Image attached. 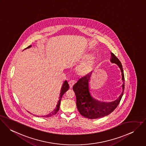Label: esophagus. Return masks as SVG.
Wrapping results in <instances>:
<instances>
[{
	"mask_svg": "<svg viewBox=\"0 0 146 146\" xmlns=\"http://www.w3.org/2000/svg\"><path fill=\"white\" fill-rule=\"evenodd\" d=\"M68 83H69V87L72 88L74 86V84L76 83V81L74 80H71V81L69 82Z\"/></svg>",
	"mask_w": 146,
	"mask_h": 146,
	"instance_id": "esophagus-1",
	"label": "esophagus"
}]
</instances>
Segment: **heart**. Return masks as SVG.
<instances>
[{
	"label": "heart",
	"instance_id": "b5f03b06",
	"mask_svg": "<svg viewBox=\"0 0 146 146\" xmlns=\"http://www.w3.org/2000/svg\"><path fill=\"white\" fill-rule=\"evenodd\" d=\"M95 61V57L93 55H90L77 67L76 69L77 74L81 76H84L89 73L93 68Z\"/></svg>",
	"mask_w": 146,
	"mask_h": 146
}]
</instances>
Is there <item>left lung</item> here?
I'll return each instance as SVG.
<instances>
[{
    "instance_id": "8db88e82",
    "label": "left lung",
    "mask_w": 146,
    "mask_h": 146,
    "mask_svg": "<svg viewBox=\"0 0 146 146\" xmlns=\"http://www.w3.org/2000/svg\"><path fill=\"white\" fill-rule=\"evenodd\" d=\"M110 62L115 63L119 67L122 76V93L118 99L110 102H104L96 100L91 94L89 82L92 72L81 78L73 86V90L76 97V104L78 111L82 116L90 119H95L107 116L111 113L118 106L124 90V75L123 66L117 58L111 52Z\"/></svg>"
}]
</instances>
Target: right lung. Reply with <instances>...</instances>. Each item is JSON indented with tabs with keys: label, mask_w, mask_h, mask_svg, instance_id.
I'll return each mask as SVG.
<instances>
[{
	"label": "right lung",
	"mask_w": 146,
	"mask_h": 146,
	"mask_svg": "<svg viewBox=\"0 0 146 146\" xmlns=\"http://www.w3.org/2000/svg\"><path fill=\"white\" fill-rule=\"evenodd\" d=\"M31 46H32V45H30V46H29V47H27V48H26L25 49H29V48H30ZM68 88H69V84H68V82L66 81H65L63 82V85H62V86L61 90H60V94H59V96H59V101H58V103H57V105H56V108L54 109V110L52 111H51V113H48V115H44V116L42 115V116H41L48 117L52 116H53V115H54L55 114H56V113H57V112L59 111V108H60V104L62 97L63 96V95L66 92V91H68ZM36 116H38V115H36Z\"/></svg>",
	"instance_id": "1"
}]
</instances>
